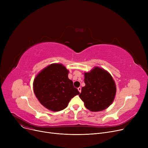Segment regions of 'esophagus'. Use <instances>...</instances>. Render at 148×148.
<instances>
[{
  "label": "esophagus",
  "mask_w": 148,
  "mask_h": 148,
  "mask_svg": "<svg viewBox=\"0 0 148 148\" xmlns=\"http://www.w3.org/2000/svg\"><path fill=\"white\" fill-rule=\"evenodd\" d=\"M78 90H79V92L80 93V92H81V90H82V88H81V87H79V88H78Z\"/></svg>",
  "instance_id": "1"
}]
</instances>
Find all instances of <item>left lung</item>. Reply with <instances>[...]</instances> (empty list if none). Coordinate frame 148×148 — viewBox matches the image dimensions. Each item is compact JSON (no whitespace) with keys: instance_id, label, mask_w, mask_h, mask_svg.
Masks as SVG:
<instances>
[{"instance_id":"8db88e82","label":"left lung","mask_w":148,"mask_h":148,"mask_svg":"<svg viewBox=\"0 0 148 148\" xmlns=\"http://www.w3.org/2000/svg\"><path fill=\"white\" fill-rule=\"evenodd\" d=\"M85 86L82 88L80 98L88 109L102 111L109 106L116 94L115 83L109 73L95 67L84 74Z\"/></svg>"}]
</instances>
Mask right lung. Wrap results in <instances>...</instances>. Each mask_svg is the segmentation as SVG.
<instances>
[{
	"label": "right lung",
	"mask_w": 148,
	"mask_h": 148,
	"mask_svg": "<svg viewBox=\"0 0 148 148\" xmlns=\"http://www.w3.org/2000/svg\"><path fill=\"white\" fill-rule=\"evenodd\" d=\"M68 75L66 68L58 64L48 66L37 75L34 90L42 106L54 112L64 110L71 99L80 94Z\"/></svg>",
	"instance_id": "add662e5"
}]
</instances>
